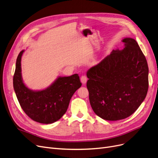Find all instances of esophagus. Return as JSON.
I'll return each instance as SVG.
<instances>
[{"label":"esophagus","instance_id":"34e87169","mask_svg":"<svg viewBox=\"0 0 158 158\" xmlns=\"http://www.w3.org/2000/svg\"><path fill=\"white\" fill-rule=\"evenodd\" d=\"M81 83H82L83 85L86 84V81H87V78H86V77L85 75H82V76H81Z\"/></svg>","mask_w":158,"mask_h":158}]
</instances>
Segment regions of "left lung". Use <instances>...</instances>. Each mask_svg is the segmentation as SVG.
I'll return each instance as SVG.
<instances>
[{"instance_id":"obj_1","label":"left lung","mask_w":158,"mask_h":158,"mask_svg":"<svg viewBox=\"0 0 158 158\" xmlns=\"http://www.w3.org/2000/svg\"><path fill=\"white\" fill-rule=\"evenodd\" d=\"M123 49L110 54L86 73V87L94 112L106 120L131 115L141 106L148 89L147 61L137 42L124 38Z\"/></svg>"}]
</instances>
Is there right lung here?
<instances>
[{"label":"right lung","mask_w":158,"mask_h":158,"mask_svg":"<svg viewBox=\"0 0 158 158\" xmlns=\"http://www.w3.org/2000/svg\"><path fill=\"white\" fill-rule=\"evenodd\" d=\"M22 50L17 58L13 79L17 100L24 112L33 120L42 124H52L66 113L70 100L82 85L77 74L58 77L48 88L32 90L23 83L21 75Z\"/></svg>","instance_id":"add662e5"}]
</instances>
